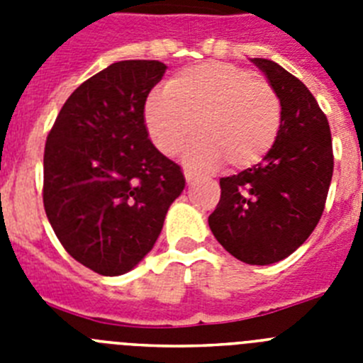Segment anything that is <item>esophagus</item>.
<instances>
[{
	"instance_id": "obj_1",
	"label": "esophagus",
	"mask_w": 363,
	"mask_h": 363,
	"mask_svg": "<svg viewBox=\"0 0 363 363\" xmlns=\"http://www.w3.org/2000/svg\"><path fill=\"white\" fill-rule=\"evenodd\" d=\"M184 174H185V179H187V184H192V182H194V179L198 178V174L194 171H191V169H185L184 171Z\"/></svg>"
}]
</instances>
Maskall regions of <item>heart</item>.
Listing matches in <instances>:
<instances>
[{
    "label": "heart",
    "instance_id": "b5f03b06",
    "mask_svg": "<svg viewBox=\"0 0 363 363\" xmlns=\"http://www.w3.org/2000/svg\"><path fill=\"white\" fill-rule=\"evenodd\" d=\"M145 125L152 143L174 156L194 136L191 165L213 169L227 162L247 169L267 156L281 125V104L274 86L242 67L221 62L192 65L169 79L165 91L145 104Z\"/></svg>",
    "mask_w": 363,
    "mask_h": 363
}]
</instances>
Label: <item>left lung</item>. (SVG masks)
<instances>
[{
  "label": "left lung",
  "instance_id": "1",
  "mask_svg": "<svg viewBox=\"0 0 363 363\" xmlns=\"http://www.w3.org/2000/svg\"><path fill=\"white\" fill-rule=\"evenodd\" d=\"M252 63L280 98V133L264 162L220 178L209 227L234 258L269 265L293 255L318 225L335 156L329 121L309 89L271 60Z\"/></svg>",
  "mask_w": 363,
  "mask_h": 363
}]
</instances>
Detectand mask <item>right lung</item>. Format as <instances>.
Wrapping results in <instances>:
<instances>
[{"label":"right lung","instance_id":"1","mask_svg":"<svg viewBox=\"0 0 363 363\" xmlns=\"http://www.w3.org/2000/svg\"><path fill=\"white\" fill-rule=\"evenodd\" d=\"M167 67L125 60L83 82L47 136L43 205L76 262L104 277L136 267L182 194V167L149 140L145 101Z\"/></svg>","mask_w":363,"mask_h":363}]
</instances>
